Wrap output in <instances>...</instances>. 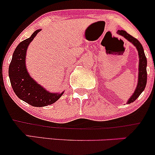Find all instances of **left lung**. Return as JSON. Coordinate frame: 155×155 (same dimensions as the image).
<instances>
[{
  "mask_svg": "<svg viewBox=\"0 0 155 155\" xmlns=\"http://www.w3.org/2000/svg\"><path fill=\"white\" fill-rule=\"evenodd\" d=\"M118 34H119L120 35L123 36L124 38L127 39V40L128 41L130 42V43H132L133 44L136 46V48H137V50H138L139 57H140L138 84H137V88H136L135 91H134V94L131 96V97L130 98L129 101H128L127 102V104H130V103H133L134 101H135L139 97V96L141 94L142 92L144 91L145 85H146L147 59L145 55V52H144V50H143V46H142V44L140 43V41H139L137 39H136L135 37H132L130 34H127V32H126L125 31H123V30H118Z\"/></svg>",
  "mask_w": 155,
  "mask_h": 155,
  "instance_id": "obj_1",
  "label": "left lung"
}]
</instances>
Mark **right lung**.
Here are the masks:
<instances>
[{
	"label": "right lung",
	"instance_id": "right-lung-1",
	"mask_svg": "<svg viewBox=\"0 0 155 155\" xmlns=\"http://www.w3.org/2000/svg\"><path fill=\"white\" fill-rule=\"evenodd\" d=\"M40 31V29L34 31L31 37L21 41L17 46L9 67L10 83L15 94L31 106L37 107H46L54 104L64 93L54 94L47 91L29 76L26 69L27 48Z\"/></svg>",
	"mask_w": 155,
	"mask_h": 155
}]
</instances>
